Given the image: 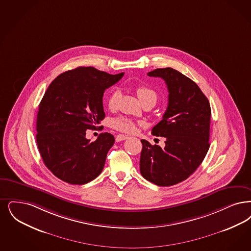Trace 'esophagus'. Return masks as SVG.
<instances>
[{
  "instance_id": "1",
  "label": "esophagus",
  "mask_w": 251,
  "mask_h": 251,
  "mask_svg": "<svg viewBox=\"0 0 251 251\" xmlns=\"http://www.w3.org/2000/svg\"><path fill=\"white\" fill-rule=\"evenodd\" d=\"M128 137L126 135H123V134H118L116 136V141L117 142H121V141L126 140Z\"/></svg>"
}]
</instances>
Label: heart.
<instances>
[{
	"label": "heart",
	"mask_w": 251,
	"mask_h": 251,
	"mask_svg": "<svg viewBox=\"0 0 251 251\" xmlns=\"http://www.w3.org/2000/svg\"><path fill=\"white\" fill-rule=\"evenodd\" d=\"M136 93L142 101V103L152 102L153 104H155L158 100V92L149 86H139L136 89ZM120 98H121L120 90L116 89L111 92L109 96L106 99V102H107L109 109L114 110L117 108ZM138 125H143V122L133 121L131 119L125 118V117L115 118L111 121V126L114 129L122 131V132H126V133L134 132Z\"/></svg>",
	"instance_id": "obj_1"
}]
</instances>
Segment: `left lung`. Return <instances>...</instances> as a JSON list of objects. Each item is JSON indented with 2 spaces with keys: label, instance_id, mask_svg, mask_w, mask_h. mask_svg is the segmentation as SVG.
Wrapping results in <instances>:
<instances>
[{
  "label": "left lung",
  "instance_id": "left-lung-1",
  "mask_svg": "<svg viewBox=\"0 0 251 251\" xmlns=\"http://www.w3.org/2000/svg\"><path fill=\"white\" fill-rule=\"evenodd\" d=\"M148 75L167 85V109L151 132L166 140L163 149L141 140L140 173L155 185L168 187L187 179L209 150L210 104L198 85L178 71L161 68Z\"/></svg>",
  "mask_w": 251,
  "mask_h": 251
}]
</instances>
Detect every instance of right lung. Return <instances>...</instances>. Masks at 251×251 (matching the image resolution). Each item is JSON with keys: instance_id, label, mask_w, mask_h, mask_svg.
Wrapping results in <instances>:
<instances>
[{"instance_id": "1", "label": "right lung", "mask_w": 251, "mask_h": 251, "mask_svg": "<svg viewBox=\"0 0 251 251\" xmlns=\"http://www.w3.org/2000/svg\"><path fill=\"white\" fill-rule=\"evenodd\" d=\"M123 75L78 67L60 74L45 92L37 113L36 142L45 165L60 180L83 185L101 173L115 138L104 132L90 142L86 130L104 119L103 92Z\"/></svg>"}]
</instances>
